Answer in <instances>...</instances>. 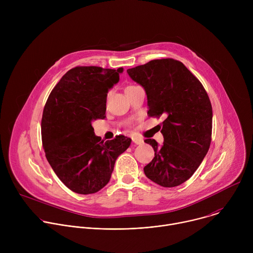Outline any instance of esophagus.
Listing matches in <instances>:
<instances>
[{
    "mask_svg": "<svg viewBox=\"0 0 253 253\" xmlns=\"http://www.w3.org/2000/svg\"><path fill=\"white\" fill-rule=\"evenodd\" d=\"M132 141H133L135 144H142V143L144 142L142 138H139V137H136V136L132 137Z\"/></svg>",
    "mask_w": 253,
    "mask_h": 253,
    "instance_id": "obj_1",
    "label": "esophagus"
}]
</instances>
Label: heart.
<instances>
[{
  "mask_svg": "<svg viewBox=\"0 0 253 253\" xmlns=\"http://www.w3.org/2000/svg\"><path fill=\"white\" fill-rule=\"evenodd\" d=\"M129 87H130V86H129Z\"/></svg>",
  "mask_w": 253,
  "mask_h": 253,
  "instance_id": "obj_1",
  "label": "heart"
}]
</instances>
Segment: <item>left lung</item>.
Segmentation results:
<instances>
[{"label": "left lung", "instance_id": "left-lung-1", "mask_svg": "<svg viewBox=\"0 0 253 253\" xmlns=\"http://www.w3.org/2000/svg\"><path fill=\"white\" fill-rule=\"evenodd\" d=\"M130 78L146 92L148 115L165 117L162 146L146 139L155 151L144 173L163 187L184 183L197 170L211 143L212 107L200 81L174 59L152 60L128 69Z\"/></svg>", "mask_w": 253, "mask_h": 253}]
</instances>
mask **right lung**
<instances>
[{
  "label": "right lung",
  "instance_id": "add662e5",
  "mask_svg": "<svg viewBox=\"0 0 253 253\" xmlns=\"http://www.w3.org/2000/svg\"><path fill=\"white\" fill-rule=\"evenodd\" d=\"M123 68L79 66L54 87L43 111L41 129L46 158L61 181L73 192L92 194L111 178L115 161L131 144L123 135L104 141L92 122L105 118L107 93Z\"/></svg>",
  "mask_w": 253,
  "mask_h": 253
}]
</instances>
